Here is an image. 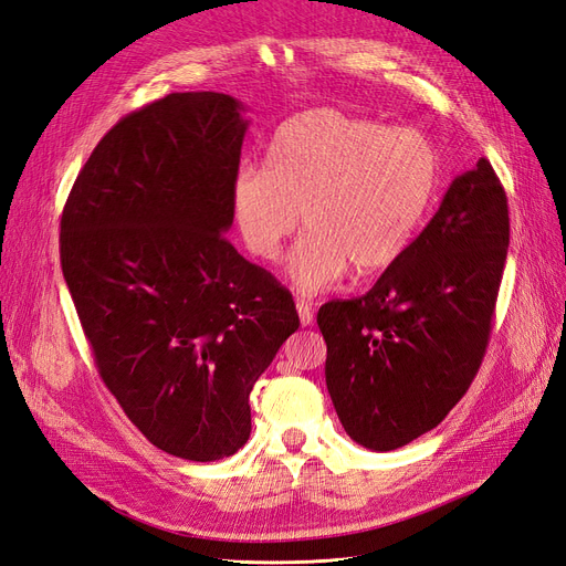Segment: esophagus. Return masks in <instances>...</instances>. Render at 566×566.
<instances>
[{
    "label": "esophagus",
    "mask_w": 566,
    "mask_h": 566,
    "mask_svg": "<svg viewBox=\"0 0 566 566\" xmlns=\"http://www.w3.org/2000/svg\"><path fill=\"white\" fill-rule=\"evenodd\" d=\"M296 310H298V319L303 326H310L312 319H315V310H312V305L307 301H298Z\"/></svg>",
    "instance_id": "esophagus-1"
}]
</instances>
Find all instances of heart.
Here are the masks:
<instances>
[{"label":"heart","instance_id":"1","mask_svg":"<svg viewBox=\"0 0 566 566\" xmlns=\"http://www.w3.org/2000/svg\"><path fill=\"white\" fill-rule=\"evenodd\" d=\"M441 179L436 146L417 130L312 109L272 133L265 167L242 165L230 181L238 233L261 261L291 249L286 277L298 294L336 286L352 265L370 275L399 261L429 214Z\"/></svg>","mask_w":566,"mask_h":566}]
</instances>
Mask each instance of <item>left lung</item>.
Instances as JSON below:
<instances>
[{"instance_id":"1","label":"left lung","mask_w":566,"mask_h":566,"mask_svg":"<svg viewBox=\"0 0 566 566\" xmlns=\"http://www.w3.org/2000/svg\"><path fill=\"white\" fill-rule=\"evenodd\" d=\"M509 249V202L488 158L368 294L322 305L326 387L352 441L389 452L446 420L490 340Z\"/></svg>"}]
</instances>
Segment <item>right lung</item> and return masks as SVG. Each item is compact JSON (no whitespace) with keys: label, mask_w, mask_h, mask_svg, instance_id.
<instances>
[{"label":"right lung","mask_w":566,"mask_h":566,"mask_svg":"<svg viewBox=\"0 0 566 566\" xmlns=\"http://www.w3.org/2000/svg\"><path fill=\"white\" fill-rule=\"evenodd\" d=\"M242 112L202 91L125 116L60 221L62 275L104 385L156 448L191 462L247 443L249 394L301 326L289 291L223 235Z\"/></svg>","instance_id":"add662e5"}]
</instances>
